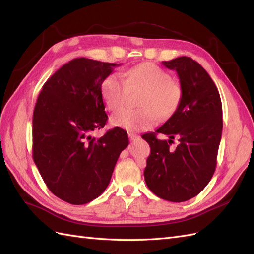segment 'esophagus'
<instances>
[{
  "instance_id": "1",
  "label": "esophagus",
  "mask_w": 254,
  "mask_h": 254,
  "mask_svg": "<svg viewBox=\"0 0 254 254\" xmlns=\"http://www.w3.org/2000/svg\"><path fill=\"white\" fill-rule=\"evenodd\" d=\"M128 136H129L130 141H134V140H136V139H137V137H139V135H136V134L131 133V132H129V133H128Z\"/></svg>"
}]
</instances>
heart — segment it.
Instances as JSON below:
<instances>
[{
    "label": "heart",
    "instance_id": "heart-1",
    "mask_svg": "<svg viewBox=\"0 0 254 254\" xmlns=\"http://www.w3.org/2000/svg\"><path fill=\"white\" fill-rule=\"evenodd\" d=\"M110 74L101 84L103 101L109 110H117L124 104L127 89H144L139 102L140 109H121L115 112L110 123L128 131H142L150 128L157 119L165 120L176 112L182 98L180 83L171 79L163 68L151 63H143L123 74Z\"/></svg>",
    "mask_w": 254,
    "mask_h": 254
}]
</instances>
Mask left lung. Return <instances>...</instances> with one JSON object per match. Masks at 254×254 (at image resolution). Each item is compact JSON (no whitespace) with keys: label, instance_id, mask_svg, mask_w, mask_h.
Returning a JSON list of instances; mask_svg holds the SVG:
<instances>
[{"label":"left lung","instance_id":"1","mask_svg":"<svg viewBox=\"0 0 254 254\" xmlns=\"http://www.w3.org/2000/svg\"><path fill=\"white\" fill-rule=\"evenodd\" d=\"M178 74L182 98L178 109L155 132L143 139L150 146L144 171L145 182L158 197L182 202L207 186L216 167L222 131L219 92L204 68L190 57L162 61ZM157 133L170 140H159ZM177 137L176 148H171Z\"/></svg>","mask_w":254,"mask_h":254}]
</instances>
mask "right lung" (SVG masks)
<instances>
[{
    "instance_id": "right-lung-1",
    "label": "right lung",
    "mask_w": 254,
    "mask_h": 254,
    "mask_svg": "<svg viewBox=\"0 0 254 254\" xmlns=\"http://www.w3.org/2000/svg\"><path fill=\"white\" fill-rule=\"evenodd\" d=\"M120 64L75 58L54 73L38 96L33 117V158L52 193L84 204L108 187L128 135L120 127L96 139L108 115L101 84Z\"/></svg>"
}]
</instances>
